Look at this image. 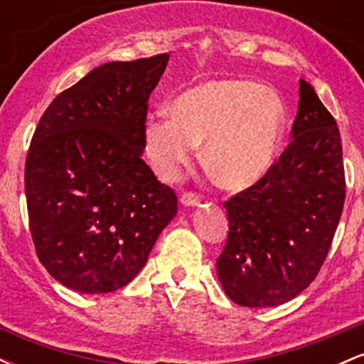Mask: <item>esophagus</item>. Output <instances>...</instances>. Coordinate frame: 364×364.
<instances>
[{"instance_id":"esophagus-1","label":"esophagus","mask_w":364,"mask_h":364,"mask_svg":"<svg viewBox=\"0 0 364 364\" xmlns=\"http://www.w3.org/2000/svg\"><path fill=\"white\" fill-rule=\"evenodd\" d=\"M179 203L183 207H198L200 205V196L195 193H183L179 196Z\"/></svg>"}]
</instances>
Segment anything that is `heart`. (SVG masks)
<instances>
[{"label": "heart", "instance_id": "obj_1", "mask_svg": "<svg viewBox=\"0 0 364 364\" xmlns=\"http://www.w3.org/2000/svg\"><path fill=\"white\" fill-rule=\"evenodd\" d=\"M169 112L149 114L145 154L161 178L190 164L196 145L220 186L248 190L272 169L286 127V109L274 89L245 78H215L176 95Z\"/></svg>", "mask_w": 364, "mask_h": 364}]
</instances>
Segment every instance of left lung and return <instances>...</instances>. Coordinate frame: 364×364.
I'll return each mask as SVG.
<instances>
[{
	"label": "left lung",
	"mask_w": 364,
	"mask_h": 364,
	"mask_svg": "<svg viewBox=\"0 0 364 364\" xmlns=\"http://www.w3.org/2000/svg\"><path fill=\"white\" fill-rule=\"evenodd\" d=\"M292 139L260 183L224 203L229 232L217 277L241 306H279L306 289L339 225L346 198L339 128L304 80Z\"/></svg>",
	"instance_id": "left-lung-1"
}]
</instances>
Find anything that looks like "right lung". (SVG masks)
<instances>
[{"label": "right lung", "instance_id": "right-lung-1", "mask_svg": "<svg viewBox=\"0 0 364 364\" xmlns=\"http://www.w3.org/2000/svg\"><path fill=\"white\" fill-rule=\"evenodd\" d=\"M168 61L104 63L37 124L25 162L28 223L41 263L68 289L127 286L176 215L174 191L141 159L147 102Z\"/></svg>", "mask_w": 364, "mask_h": 364}]
</instances>
